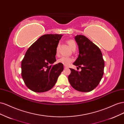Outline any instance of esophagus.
<instances>
[{
  "instance_id": "obj_1",
  "label": "esophagus",
  "mask_w": 124,
  "mask_h": 124,
  "mask_svg": "<svg viewBox=\"0 0 124 124\" xmlns=\"http://www.w3.org/2000/svg\"><path fill=\"white\" fill-rule=\"evenodd\" d=\"M63 67H64V69H67V68H68V67H67V66L64 65V66H63Z\"/></svg>"
}]
</instances>
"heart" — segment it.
<instances>
[{
	"instance_id": "heart-1",
	"label": "heart",
	"mask_w": 124,
	"mask_h": 124,
	"mask_svg": "<svg viewBox=\"0 0 124 124\" xmlns=\"http://www.w3.org/2000/svg\"><path fill=\"white\" fill-rule=\"evenodd\" d=\"M68 42L69 46L72 50L74 49V48H76V47H77L76 44L73 40H69L68 41V42ZM58 48L57 47V48H56V52L58 53ZM72 61H73V59L70 57H66V56H63V57L58 59L57 62H58L61 63H62V64H63L65 66H68L70 63L72 62Z\"/></svg>"
}]
</instances>
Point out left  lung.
I'll return each instance as SVG.
<instances>
[{
  "mask_svg": "<svg viewBox=\"0 0 124 124\" xmlns=\"http://www.w3.org/2000/svg\"><path fill=\"white\" fill-rule=\"evenodd\" d=\"M75 40L79 54L73 64L81 68L78 71L70 68L68 80L72 87L82 92H89L99 84L103 74L104 62L100 48L83 35H77Z\"/></svg>",
  "mask_w": 124,
  "mask_h": 124,
  "instance_id": "left-lung-1",
  "label": "left lung"
}]
</instances>
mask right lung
Wrapping results in <instances>:
<instances>
[{
	"mask_svg": "<svg viewBox=\"0 0 124 124\" xmlns=\"http://www.w3.org/2000/svg\"><path fill=\"white\" fill-rule=\"evenodd\" d=\"M62 36H42L26 52L22 62V77L26 86L32 91L42 93L49 91L63 71V64L53 65L56 61V48Z\"/></svg>",
	"mask_w": 124,
	"mask_h": 124,
	"instance_id": "add662e5",
	"label": "right lung"
}]
</instances>
